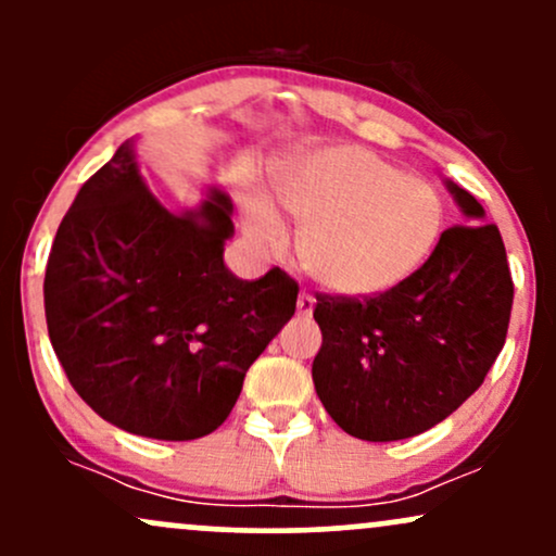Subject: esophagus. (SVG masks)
<instances>
[{"label":"esophagus","instance_id":"obj_1","mask_svg":"<svg viewBox=\"0 0 556 556\" xmlns=\"http://www.w3.org/2000/svg\"><path fill=\"white\" fill-rule=\"evenodd\" d=\"M314 305H316L314 295H308V292H300V295H298V314L300 316L314 314Z\"/></svg>","mask_w":556,"mask_h":556}]
</instances>
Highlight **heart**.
<instances>
[{"instance_id":"obj_1","label":"heart","mask_w":556,"mask_h":556,"mask_svg":"<svg viewBox=\"0 0 556 556\" xmlns=\"http://www.w3.org/2000/svg\"><path fill=\"white\" fill-rule=\"evenodd\" d=\"M274 198L300 225L303 269L342 298H374L410 279L431 258L446 222L437 185L361 146L292 156L274 177ZM242 225L258 251L287 245L266 198L248 201Z\"/></svg>"}]
</instances>
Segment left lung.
I'll return each instance as SVG.
<instances>
[{"label": "left lung", "instance_id": "left-lung-1", "mask_svg": "<svg viewBox=\"0 0 556 556\" xmlns=\"http://www.w3.org/2000/svg\"><path fill=\"white\" fill-rule=\"evenodd\" d=\"M470 225L442 240L410 279L374 298L316 295L321 350L314 384L350 437L397 442L442 424L486 379L513 311V277L496 225L446 180Z\"/></svg>", "mask_w": 556, "mask_h": 556}]
</instances>
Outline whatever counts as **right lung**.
Here are the masks:
<instances>
[{"label":"right lung","instance_id":"1","mask_svg":"<svg viewBox=\"0 0 556 556\" xmlns=\"http://www.w3.org/2000/svg\"><path fill=\"white\" fill-rule=\"evenodd\" d=\"M232 201L208 188L182 214L159 203L125 140L75 195L43 279L49 340L70 384L136 437L188 442L225 424L248 368L295 314L282 269L225 266Z\"/></svg>","mask_w":556,"mask_h":556}]
</instances>
